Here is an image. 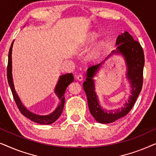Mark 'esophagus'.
<instances>
[{"label": "esophagus", "mask_w": 156, "mask_h": 156, "mask_svg": "<svg viewBox=\"0 0 156 156\" xmlns=\"http://www.w3.org/2000/svg\"><path fill=\"white\" fill-rule=\"evenodd\" d=\"M76 79H77L79 81H82L84 78H83L82 74H79V75H77V76H76Z\"/></svg>", "instance_id": "34e87169"}]
</instances>
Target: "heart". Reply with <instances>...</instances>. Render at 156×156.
Listing matches in <instances>:
<instances>
[{"instance_id": "1", "label": "heart", "mask_w": 156, "mask_h": 156, "mask_svg": "<svg viewBox=\"0 0 156 156\" xmlns=\"http://www.w3.org/2000/svg\"><path fill=\"white\" fill-rule=\"evenodd\" d=\"M98 35L96 33H91L87 37V43L91 44L97 39ZM105 47V43L104 41H99L89 51L88 54V59L89 60H95L99 58L101 55L102 51Z\"/></svg>"}]
</instances>
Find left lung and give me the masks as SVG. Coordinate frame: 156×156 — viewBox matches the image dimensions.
I'll use <instances>...</instances> for the list:
<instances>
[{
    "label": "left lung",
    "instance_id": "8db88e82",
    "mask_svg": "<svg viewBox=\"0 0 156 156\" xmlns=\"http://www.w3.org/2000/svg\"><path fill=\"white\" fill-rule=\"evenodd\" d=\"M116 45L117 46L116 50H113L104 62L99 65L91 66L87 69L86 81L83 83L90 113L96 121L101 123L114 122L117 119L122 118L129 114L133 108L143 86L145 59L141 45L138 41L134 40L133 37L126 31L118 36ZM114 54H120L125 57L127 67V77L131 84L132 95L129 98L128 102H126L121 108L116 110L106 111L102 109L99 104L95 91V84L93 77L108 57Z\"/></svg>",
    "mask_w": 156,
    "mask_h": 156
}]
</instances>
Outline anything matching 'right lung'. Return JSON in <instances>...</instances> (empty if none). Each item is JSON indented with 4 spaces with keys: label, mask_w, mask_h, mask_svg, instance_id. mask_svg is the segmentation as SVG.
I'll return each instance as SVG.
<instances>
[{
    "label": "right lung",
    "mask_w": 156,
    "mask_h": 156,
    "mask_svg": "<svg viewBox=\"0 0 156 156\" xmlns=\"http://www.w3.org/2000/svg\"><path fill=\"white\" fill-rule=\"evenodd\" d=\"M13 42H12L11 45H10L9 52H8V67H7V78L8 82L9 84V86L11 89L12 96H13L14 100L18 106V107L20 110L23 116L27 117V119H30L31 121L34 122L40 123V124L43 125H48L51 123H54L57 119L60 116L62 112L64 104H65V93L66 89L68 85L70 83H72L74 81V76L72 73H69L67 74H63L59 76L58 82L56 84V87L55 88V93L57 96L58 99H59V104L57 106L54 112L51 113L50 114L45 115V116H41V115H37L34 114V113L30 112L25 106L23 105L22 102H21L20 98L18 95L17 94L16 89H15L13 80H12V48Z\"/></svg>",
    "instance_id": "add662e5"
}]
</instances>
